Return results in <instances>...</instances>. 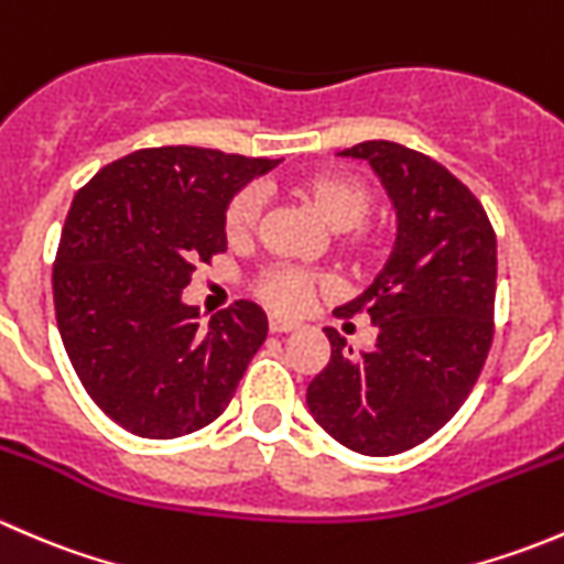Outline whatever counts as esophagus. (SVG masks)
<instances>
[{
	"instance_id": "1",
	"label": "esophagus",
	"mask_w": 564,
	"mask_h": 564,
	"mask_svg": "<svg viewBox=\"0 0 564 564\" xmlns=\"http://www.w3.org/2000/svg\"><path fill=\"white\" fill-rule=\"evenodd\" d=\"M267 324H270V333H294V329L300 327L297 322H289V318H283L278 314L267 316Z\"/></svg>"
}]
</instances>
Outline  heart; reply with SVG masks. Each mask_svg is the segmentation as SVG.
<instances>
[{
	"mask_svg": "<svg viewBox=\"0 0 564 564\" xmlns=\"http://www.w3.org/2000/svg\"><path fill=\"white\" fill-rule=\"evenodd\" d=\"M297 196L316 209L318 218L333 231L344 235V246L357 256L377 248V231L368 226L373 209V191L368 182L349 172H316L297 182ZM264 213V191L256 185L242 187L229 198L224 213V231L231 246H246L256 235ZM327 286L322 275L292 264L267 267L256 278V297L278 314H300Z\"/></svg>",
	"mask_w": 564,
	"mask_h": 564,
	"instance_id": "b5f03b06",
	"label": "heart"
}]
</instances>
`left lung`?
I'll return each instance as SVG.
<instances>
[{
  "instance_id": "1",
  "label": "left lung",
  "mask_w": 564,
  "mask_h": 564,
  "mask_svg": "<svg viewBox=\"0 0 564 564\" xmlns=\"http://www.w3.org/2000/svg\"><path fill=\"white\" fill-rule=\"evenodd\" d=\"M338 155L371 163L398 237L371 286L335 311H366L377 344L351 355L324 327L329 362L305 401L344 447L395 456L434 436L480 377L494 338L497 237L469 187L429 155L395 141H362Z\"/></svg>"
}]
</instances>
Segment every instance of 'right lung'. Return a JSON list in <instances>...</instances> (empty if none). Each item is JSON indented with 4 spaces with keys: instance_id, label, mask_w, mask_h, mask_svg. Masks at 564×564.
<instances>
[{
    "instance_id": "obj_1",
    "label": "right lung",
    "mask_w": 564,
    "mask_h": 564,
    "mask_svg": "<svg viewBox=\"0 0 564 564\" xmlns=\"http://www.w3.org/2000/svg\"><path fill=\"white\" fill-rule=\"evenodd\" d=\"M278 163L158 147L108 163L73 198L56 324L84 390L130 434L176 440L213 423L264 344L259 305L237 300L202 324L182 289L196 261L226 250L229 198Z\"/></svg>"
}]
</instances>
